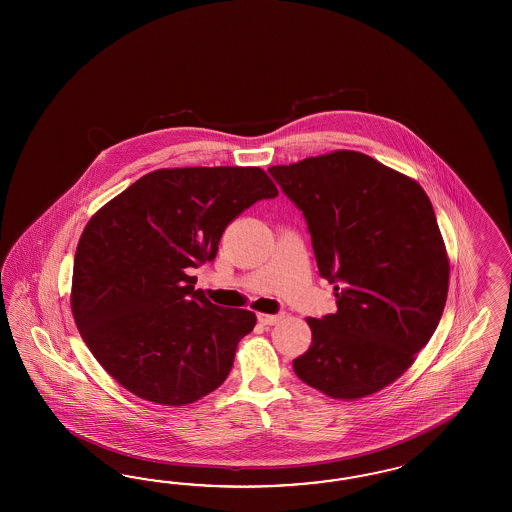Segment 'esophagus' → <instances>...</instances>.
I'll return each mask as SVG.
<instances>
[{
	"label": "esophagus",
	"instance_id": "1",
	"mask_svg": "<svg viewBox=\"0 0 512 512\" xmlns=\"http://www.w3.org/2000/svg\"><path fill=\"white\" fill-rule=\"evenodd\" d=\"M257 319L261 325H276L281 315H270V313H257Z\"/></svg>",
	"mask_w": 512,
	"mask_h": 512
}]
</instances>
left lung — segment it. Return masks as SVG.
<instances>
[{
    "instance_id": "obj_1",
    "label": "left lung",
    "mask_w": 512,
    "mask_h": 512,
    "mask_svg": "<svg viewBox=\"0 0 512 512\" xmlns=\"http://www.w3.org/2000/svg\"><path fill=\"white\" fill-rule=\"evenodd\" d=\"M308 221L317 268L338 311L308 317L310 349L295 373L334 400L394 383L445 310L450 264L434 206L402 172L353 150L270 167Z\"/></svg>"
}]
</instances>
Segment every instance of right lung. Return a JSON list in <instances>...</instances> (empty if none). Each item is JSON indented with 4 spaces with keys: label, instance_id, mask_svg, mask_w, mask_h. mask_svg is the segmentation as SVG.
I'll list each match as a JSON object with an SVG mask.
<instances>
[{
    "label": "right lung",
    "instance_id": "obj_1",
    "mask_svg": "<svg viewBox=\"0 0 512 512\" xmlns=\"http://www.w3.org/2000/svg\"><path fill=\"white\" fill-rule=\"evenodd\" d=\"M278 187L259 167L148 172L99 208L78 240L71 311L95 360L146 402L180 407L231 372L253 311L195 289L234 217Z\"/></svg>",
    "mask_w": 512,
    "mask_h": 512
}]
</instances>
